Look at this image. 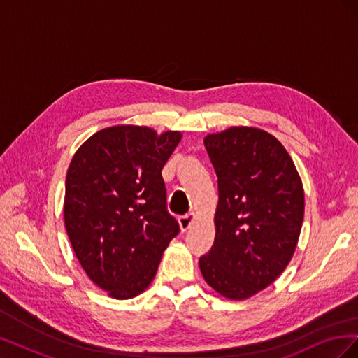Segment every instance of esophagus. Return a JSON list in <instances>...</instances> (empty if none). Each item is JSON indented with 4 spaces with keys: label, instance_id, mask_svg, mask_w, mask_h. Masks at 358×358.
I'll list each match as a JSON object with an SVG mask.
<instances>
[{
    "label": "esophagus",
    "instance_id": "1",
    "mask_svg": "<svg viewBox=\"0 0 358 358\" xmlns=\"http://www.w3.org/2000/svg\"><path fill=\"white\" fill-rule=\"evenodd\" d=\"M194 218H196V216H194V213H187V215L180 216V218H179L180 230H182V231H187V230L189 229V227H191V224L194 222Z\"/></svg>",
    "mask_w": 358,
    "mask_h": 358
}]
</instances>
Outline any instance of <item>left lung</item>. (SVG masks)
I'll return each instance as SVG.
<instances>
[{
	"label": "left lung",
	"mask_w": 358,
	"mask_h": 358,
	"mask_svg": "<svg viewBox=\"0 0 358 358\" xmlns=\"http://www.w3.org/2000/svg\"><path fill=\"white\" fill-rule=\"evenodd\" d=\"M218 178L216 236L200 257L206 282L242 300L264 289L294 254L305 194L294 162L273 136L233 127L204 138Z\"/></svg>",
	"instance_id": "obj_1"
}]
</instances>
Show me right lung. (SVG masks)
I'll return each instance as SVG.
<instances>
[{"label":"right lung","instance_id":"obj_1","mask_svg":"<svg viewBox=\"0 0 358 358\" xmlns=\"http://www.w3.org/2000/svg\"><path fill=\"white\" fill-rule=\"evenodd\" d=\"M180 137L137 125L104 128L70 162L64 200L69 239L86 275L115 299L146 289L180 231L167 210L161 175Z\"/></svg>","mask_w":358,"mask_h":358}]
</instances>
